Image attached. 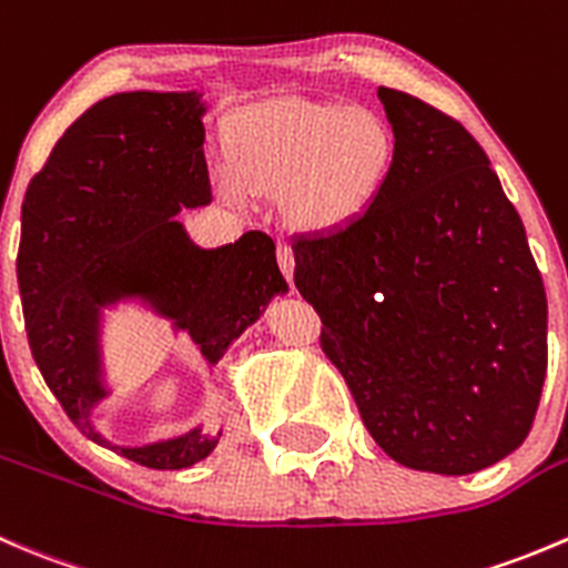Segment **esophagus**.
I'll list each match as a JSON object with an SVG mask.
<instances>
[{"label": "esophagus", "instance_id": "34e87169", "mask_svg": "<svg viewBox=\"0 0 568 568\" xmlns=\"http://www.w3.org/2000/svg\"><path fill=\"white\" fill-rule=\"evenodd\" d=\"M276 260H278V271L284 273L286 284L292 286V273H295V260H292V251L286 245H278L276 251Z\"/></svg>", "mask_w": 568, "mask_h": 568}]
</instances>
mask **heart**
Here are the masks:
<instances>
[{
    "mask_svg": "<svg viewBox=\"0 0 568 568\" xmlns=\"http://www.w3.org/2000/svg\"><path fill=\"white\" fill-rule=\"evenodd\" d=\"M395 165V132L367 106L278 99L240 112L229 132L232 199L284 193L303 232H331L362 215Z\"/></svg>",
    "mask_w": 568,
    "mask_h": 568,
    "instance_id": "heart-1",
    "label": "heart"
}]
</instances>
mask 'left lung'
<instances>
[{"label": "left lung", "instance_id": "1", "mask_svg": "<svg viewBox=\"0 0 568 568\" xmlns=\"http://www.w3.org/2000/svg\"><path fill=\"white\" fill-rule=\"evenodd\" d=\"M395 165L367 210L292 240L295 286L364 428L397 464L469 475L530 434L547 375V295L480 143L378 88Z\"/></svg>", "mask_w": 568, "mask_h": 568}]
</instances>
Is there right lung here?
<instances>
[{
  "instance_id": "1",
  "label": "right lung",
  "mask_w": 568,
  "mask_h": 568,
  "mask_svg": "<svg viewBox=\"0 0 568 568\" xmlns=\"http://www.w3.org/2000/svg\"><path fill=\"white\" fill-rule=\"evenodd\" d=\"M201 115L195 93L101 99L65 129L21 204L16 273L32 358L88 439L149 469L193 467L221 434L193 428L145 447L95 434L91 412L106 397L99 308L140 295L215 364L260 308L286 292L267 234L204 251L173 217L212 201Z\"/></svg>"
}]
</instances>
